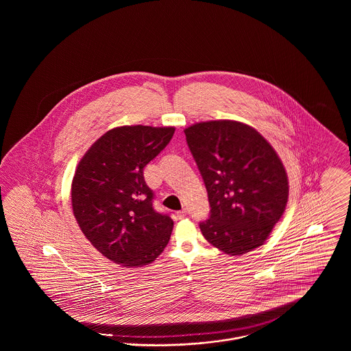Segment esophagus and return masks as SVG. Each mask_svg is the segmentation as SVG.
<instances>
[{"mask_svg":"<svg viewBox=\"0 0 351 351\" xmlns=\"http://www.w3.org/2000/svg\"><path fill=\"white\" fill-rule=\"evenodd\" d=\"M176 216H178V218H180V219H182V218L186 216V210H185V209H183V210H179V212L176 213Z\"/></svg>","mask_w":351,"mask_h":351,"instance_id":"34e87169","label":"esophagus"}]
</instances>
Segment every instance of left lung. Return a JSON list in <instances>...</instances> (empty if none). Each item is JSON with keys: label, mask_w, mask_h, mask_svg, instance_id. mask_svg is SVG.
I'll return each instance as SVG.
<instances>
[{"label": "left lung", "mask_w": 351, "mask_h": 351, "mask_svg": "<svg viewBox=\"0 0 351 351\" xmlns=\"http://www.w3.org/2000/svg\"><path fill=\"white\" fill-rule=\"evenodd\" d=\"M184 133L210 205V216L200 222L205 239L229 255L262 246L288 201L287 172L276 151L237 121L200 122Z\"/></svg>", "instance_id": "obj_1"}]
</instances>
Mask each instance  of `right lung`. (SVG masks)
Returning <instances> with one entry per match:
<instances>
[{"label": "right lung", "mask_w": 351, "mask_h": 351, "mask_svg": "<svg viewBox=\"0 0 351 351\" xmlns=\"http://www.w3.org/2000/svg\"><path fill=\"white\" fill-rule=\"evenodd\" d=\"M175 128L121 126L99 138L76 168L71 200L86 239L112 262L142 267L167 246L173 221L154 209L143 168Z\"/></svg>", "instance_id": "1"}]
</instances>
